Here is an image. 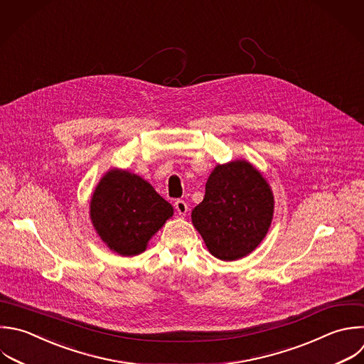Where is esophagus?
Masks as SVG:
<instances>
[{"label": "esophagus", "instance_id": "obj_1", "mask_svg": "<svg viewBox=\"0 0 364 364\" xmlns=\"http://www.w3.org/2000/svg\"><path fill=\"white\" fill-rule=\"evenodd\" d=\"M175 209H176V212H178L181 216H185L186 212H188V203H186L185 200H182V199H178V200L175 202Z\"/></svg>", "mask_w": 364, "mask_h": 364}]
</instances>
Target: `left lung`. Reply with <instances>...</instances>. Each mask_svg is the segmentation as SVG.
<instances>
[{
    "label": "left lung",
    "instance_id": "1",
    "mask_svg": "<svg viewBox=\"0 0 364 364\" xmlns=\"http://www.w3.org/2000/svg\"><path fill=\"white\" fill-rule=\"evenodd\" d=\"M272 216V191L246 161L218 165L206 182L203 200L192 210L195 228L220 260L249 255L266 236Z\"/></svg>",
    "mask_w": 364,
    "mask_h": 364
}]
</instances>
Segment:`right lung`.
Returning <instances> with one entry per match:
<instances>
[{
  "label": "right lung",
  "instance_id": "add662e5",
  "mask_svg": "<svg viewBox=\"0 0 364 364\" xmlns=\"http://www.w3.org/2000/svg\"><path fill=\"white\" fill-rule=\"evenodd\" d=\"M173 213L172 205L138 175L109 171L91 199V219L109 249L122 256L139 255Z\"/></svg>",
  "mask_w": 364,
  "mask_h": 364
}]
</instances>
